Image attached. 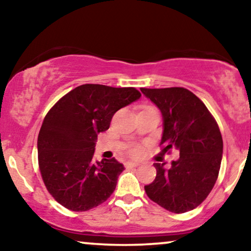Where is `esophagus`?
<instances>
[{
    "label": "esophagus",
    "instance_id": "esophagus-1",
    "mask_svg": "<svg viewBox=\"0 0 251 251\" xmlns=\"http://www.w3.org/2000/svg\"><path fill=\"white\" fill-rule=\"evenodd\" d=\"M139 162H132V161H128V162H126V168H135V167H138L139 166Z\"/></svg>",
    "mask_w": 251,
    "mask_h": 251
}]
</instances>
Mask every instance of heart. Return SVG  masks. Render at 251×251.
Masks as SVG:
<instances>
[{
    "mask_svg": "<svg viewBox=\"0 0 251 251\" xmlns=\"http://www.w3.org/2000/svg\"><path fill=\"white\" fill-rule=\"evenodd\" d=\"M139 153H140L139 147H133V149L131 150V154H133V155H138Z\"/></svg>",
    "mask_w": 251,
    "mask_h": 251,
    "instance_id": "obj_1",
    "label": "heart"
}]
</instances>
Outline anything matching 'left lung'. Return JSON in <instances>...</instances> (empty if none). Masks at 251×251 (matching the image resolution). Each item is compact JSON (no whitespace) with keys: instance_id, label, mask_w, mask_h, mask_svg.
<instances>
[{"instance_id":"obj_1","label":"left lung","mask_w":251,"mask_h":251,"mask_svg":"<svg viewBox=\"0 0 251 251\" xmlns=\"http://www.w3.org/2000/svg\"><path fill=\"white\" fill-rule=\"evenodd\" d=\"M140 91L160 109L163 120L162 152L179 151V159L154 163L156 177L146 185L151 200L168 211L181 214L201 204L217 180L223 157L221 131L205 105L185 88Z\"/></svg>"}]
</instances>
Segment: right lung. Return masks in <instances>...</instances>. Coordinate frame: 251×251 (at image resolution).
<instances>
[{
    "instance_id": "add662e5",
    "label": "right lung",
    "mask_w": 251,
    "mask_h": 251,
    "mask_svg": "<svg viewBox=\"0 0 251 251\" xmlns=\"http://www.w3.org/2000/svg\"><path fill=\"white\" fill-rule=\"evenodd\" d=\"M142 97L135 88L83 84L57 101L43 120L37 153L47 190L72 211H87L105 202L125 170L115 159L94 161L99 132L115 112Z\"/></svg>"
}]
</instances>
